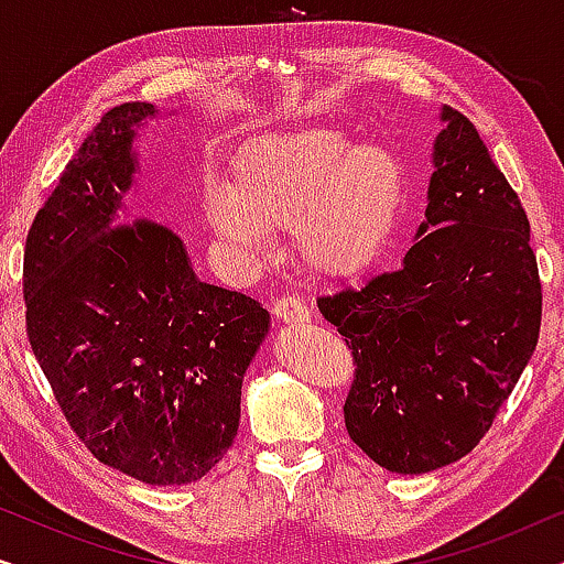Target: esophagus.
<instances>
[{"label": "esophagus", "instance_id": "obj_1", "mask_svg": "<svg viewBox=\"0 0 564 564\" xmlns=\"http://www.w3.org/2000/svg\"><path fill=\"white\" fill-rule=\"evenodd\" d=\"M272 313H274V318L282 323H307L311 321V307H307L303 300L295 295L276 300Z\"/></svg>", "mask_w": 564, "mask_h": 564}]
</instances>
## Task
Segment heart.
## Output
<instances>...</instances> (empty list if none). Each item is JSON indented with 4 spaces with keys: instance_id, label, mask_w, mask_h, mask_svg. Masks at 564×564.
<instances>
[{
    "instance_id": "heart-1",
    "label": "heart",
    "mask_w": 564,
    "mask_h": 564,
    "mask_svg": "<svg viewBox=\"0 0 564 564\" xmlns=\"http://www.w3.org/2000/svg\"><path fill=\"white\" fill-rule=\"evenodd\" d=\"M228 182L213 176L205 207L213 228L246 264L272 251L276 228L305 272L354 276L380 257L403 205V166L382 145L336 128L307 126L251 138Z\"/></svg>"
}]
</instances>
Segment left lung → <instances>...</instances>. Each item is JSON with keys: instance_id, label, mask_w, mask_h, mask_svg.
Returning <instances> with one entry per match:
<instances>
[{"instance_id": "obj_1", "label": "left lung", "mask_w": 564, "mask_h": 564, "mask_svg": "<svg viewBox=\"0 0 564 564\" xmlns=\"http://www.w3.org/2000/svg\"><path fill=\"white\" fill-rule=\"evenodd\" d=\"M426 220L398 272L318 297L357 361L344 421L377 465L423 475L473 452L539 341L521 199L465 115L442 107Z\"/></svg>"}]
</instances>
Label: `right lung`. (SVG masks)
Masks as SVG:
<instances>
[{"instance_id": "1", "label": "right lung", "mask_w": 564, "mask_h": 564, "mask_svg": "<svg viewBox=\"0 0 564 564\" xmlns=\"http://www.w3.org/2000/svg\"><path fill=\"white\" fill-rule=\"evenodd\" d=\"M149 102L112 107L28 234V338L66 421L107 467L187 485L230 449L269 313L199 282L174 230L128 213Z\"/></svg>"}]
</instances>
